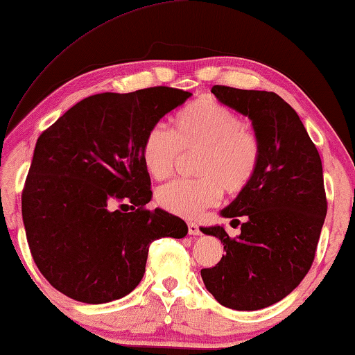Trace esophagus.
Wrapping results in <instances>:
<instances>
[{
    "instance_id": "obj_1",
    "label": "esophagus",
    "mask_w": 355,
    "mask_h": 355,
    "mask_svg": "<svg viewBox=\"0 0 355 355\" xmlns=\"http://www.w3.org/2000/svg\"><path fill=\"white\" fill-rule=\"evenodd\" d=\"M187 231H189V234L191 236H198L200 234V230H198V225L197 223H187Z\"/></svg>"
}]
</instances>
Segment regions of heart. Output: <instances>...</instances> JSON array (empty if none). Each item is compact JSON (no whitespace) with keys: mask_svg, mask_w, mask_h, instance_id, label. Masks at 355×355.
Segmentation results:
<instances>
[{"mask_svg":"<svg viewBox=\"0 0 355 355\" xmlns=\"http://www.w3.org/2000/svg\"><path fill=\"white\" fill-rule=\"evenodd\" d=\"M179 152H198L200 179L173 181L157 191V203L176 216L196 218L220 202L223 189L239 193L250 186L260 168L261 145L241 116L213 98H198L171 121V134L162 125L145 132L140 145L144 166L155 179L173 174Z\"/></svg>","mask_w":355,"mask_h":355,"instance_id":"heart-1","label":"heart"}]
</instances>
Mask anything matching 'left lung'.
<instances>
[{
  "label": "left lung",
  "instance_id": "8db88e82",
  "mask_svg": "<svg viewBox=\"0 0 355 355\" xmlns=\"http://www.w3.org/2000/svg\"><path fill=\"white\" fill-rule=\"evenodd\" d=\"M223 105L249 116L261 145L260 168L221 216L241 225L230 237L223 226L202 227L226 254L200 271L218 302L234 310L270 307L300 284L315 259L327 216L322 158L293 106L265 90L213 85Z\"/></svg>",
  "mask_w": 355,
  "mask_h": 355
}]
</instances>
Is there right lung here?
Listing matches in <instances>:
<instances>
[{"mask_svg":"<svg viewBox=\"0 0 355 355\" xmlns=\"http://www.w3.org/2000/svg\"><path fill=\"white\" fill-rule=\"evenodd\" d=\"M191 95L171 87L92 95L38 137L22 220L33 261L67 297L85 304L124 297L144 278L150 244L187 234L181 218L145 208L152 182L140 145Z\"/></svg>","mask_w":355,"mask_h":355,"instance_id":"1","label":"right lung"}]
</instances>
